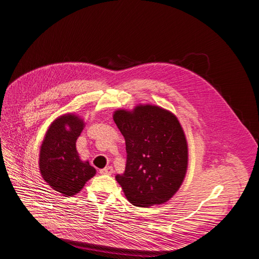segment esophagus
I'll return each mask as SVG.
<instances>
[{
  "label": "esophagus",
  "mask_w": 259,
  "mask_h": 259,
  "mask_svg": "<svg viewBox=\"0 0 259 259\" xmlns=\"http://www.w3.org/2000/svg\"><path fill=\"white\" fill-rule=\"evenodd\" d=\"M114 172V170H113V166H106V168H104V169H101L100 170V173L101 174H112Z\"/></svg>",
  "instance_id": "esophagus-1"
}]
</instances>
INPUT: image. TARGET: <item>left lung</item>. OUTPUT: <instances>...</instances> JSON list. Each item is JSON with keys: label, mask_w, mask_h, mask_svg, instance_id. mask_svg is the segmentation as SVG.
Here are the masks:
<instances>
[{"label": "left lung", "mask_w": 259, "mask_h": 259, "mask_svg": "<svg viewBox=\"0 0 259 259\" xmlns=\"http://www.w3.org/2000/svg\"><path fill=\"white\" fill-rule=\"evenodd\" d=\"M114 121L126 141L124 173L116 175L124 196L137 206L161 204L177 193L188 161L184 131L175 116L155 105L116 111Z\"/></svg>", "instance_id": "obj_1"}]
</instances>
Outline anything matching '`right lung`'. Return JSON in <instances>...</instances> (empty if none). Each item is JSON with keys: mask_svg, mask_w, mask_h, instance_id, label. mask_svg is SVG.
<instances>
[{"mask_svg": "<svg viewBox=\"0 0 259 259\" xmlns=\"http://www.w3.org/2000/svg\"><path fill=\"white\" fill-rule=\"evenodd\" d=\"M84 122L75 115L57 118L46 132L39 152L41 177L55 190L74 196L96 174L88 161L82 162L76 151V140Z\"/></svg>", "mask_w": 259, "mask_h": 259, "instance_id": "obj_1", "label": "right lung"}]
</instances>
